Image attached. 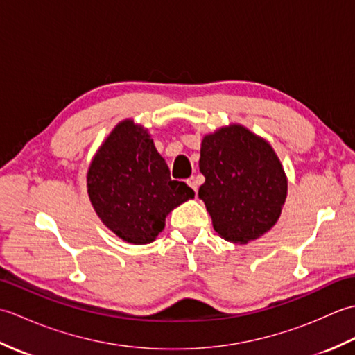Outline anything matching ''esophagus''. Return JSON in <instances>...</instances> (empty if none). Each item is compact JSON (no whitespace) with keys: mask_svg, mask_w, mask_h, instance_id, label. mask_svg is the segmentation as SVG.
Returning a JSON list of instances; mask_svg holds the SVG:
<instances>
[{"mask_svg":"<svg viewBox=\"0 0 355 355\" xmlns=\"http://www.w3.org/2000/svg\"><path fill=\"white\" fill-rule=\"evenodd\" d=\"M186 183H187V186H189L191 189H193L195 192L198 191V182H197V178H195V177H191L189 180H187Z\"/></svg>","mask_w":355,"mask_h":355,"instance_id":"obj_1","label":"esophagus"}]
</instances>
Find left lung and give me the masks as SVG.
Wrapping results in <instances>:
<instances>
[{
    "label": "left lung",
    "instance_id": "left-lung-1",
    "mask_svg": "<svg viewBox=\"0 0 355 355\" xmlns=\"http://www.w3.org/2000/svg\"><path fill=\"white\" fill-rule=\"evenodd\" d=\"M198 189L215 232L229 243L261 238L281 216L288 192L284 166L275 149L248 128L232 123L201 140Z\"/></svg>",
    "mask_w": 355,
    "mask_h": 355
}]
</instances>
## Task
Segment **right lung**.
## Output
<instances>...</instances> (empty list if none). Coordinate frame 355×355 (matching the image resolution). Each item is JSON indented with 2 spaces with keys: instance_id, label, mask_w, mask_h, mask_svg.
I'll return each mask as SVG.
<instances>
[{
  "instance_id": "obj_1",
  "label": "right lung",
  "mask_w": 355,
  "mask_h": 355,
  "mask_svg": "<svg viewBox=\"0 0 355 355\" xmlns=\"http://www.w3.org/2000/svg\"><path fill=\"white\" fill-rule=\"evenodd\" d=\"M87 191L101 221L134 245L155 241L166 216L195 197L186 183L171 180L149 131L132 119L119 122L96 150Z\"/></svg>"
}]
</instances>
